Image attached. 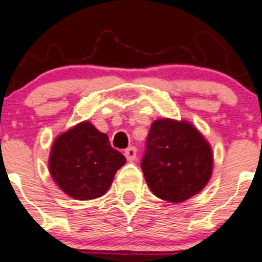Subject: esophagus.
I'll use <instances>...</instances> for the list:
<instances>
[{
	"label": "esophagus",
	"mask_w": 262,
	"mask_h": 262,
	"mask_svg": "<svg viewBox=\"0 0 262 262\" xmlns=\"http://www.w3.org/2000/svg\"><path fill=\"white\" fill-rule=\"evenodd\" d=\"M124 157L127 158V161L133 162L136 159V149L134 148V146H129V148H127L126 150H124Z\"/></svg>",
	"instance_id": "esophagus-1"
}]
</instances>
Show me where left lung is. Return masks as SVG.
<instances>
[{"label":"left lung","mask_w":262,"mask_h":262,"mask_svg":"<svg viewBox=\"0 0 262 262\" xmlns=\"http://www.w3.org/2000/svg\"><path fill=\"white\" fill-rule=\"evenodd\" d=\"M210 143L188 121L159 118L151 123L141 170L153 194L180 203L196 195L212 176Z\"/></svg>","instance_id":"8db88e82"}]
</instances>
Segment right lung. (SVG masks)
<instances>
[{"instance_id": "1", "label": "right lung", "mask_w": 262, "mask_h": 262, "mask_svg": "<svg viewBox=\"0 0 262 262\" xmlns=\"http://www.w3.org/2000/svg\"><path fill=\"white\" fill-rule=\"evenodd\" d=\"M126 163L106 134L83 121L60 134L52 143L49 171L56 185L71 198L89 201L104 195L117 171Z\"/></svg>"}]
</instances>
